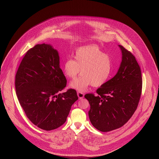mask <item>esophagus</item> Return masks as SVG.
Listing matches in <instances>:
<instances>
[{
    "instance_id": "34e87169",
    "label": "esophagus",
    "mask_w": 159,
    "mask_h": 159,
    "mask_svg": "<svg viewBox=\"0 0 159 159\" xmlns=\"http://www.w3.org/2000/svg\"><path fill=\"white\" fill-rule=\"evenodd\" d=\"M77 96H78L79 99H82L84 97V94L82 93H80V92H78L77 93Z\"/></svg>"
}]
</instances>
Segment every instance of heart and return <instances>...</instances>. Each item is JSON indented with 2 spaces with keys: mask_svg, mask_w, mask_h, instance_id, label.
Masks as SVG:
<instances>
[{
  "mask_svg": "<svg viewBox=\"0 0 159 159\" xmlns=\"http://www.w3.org/2000/svg\"><path fill=\"white\" fill-rule=\"evenodd\" d=\"M74 57L75 60L67 58L63 67L65 75L72 79L81 71L82 75L70 83L71 88L84 92L90 85L100 87L107 82L112 70L111 58L98 46L80 47L75 51Z\"/></svg>",
  "mask_w": 159,
  "mask_h": 159,
  "instance_id": "b5f03b06",
  "label": "heart"
}]
</instances>
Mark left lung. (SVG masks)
<instances>
[{
    "label": "left lung",
    "mask_w": 159,
    "mask_h": 159,
    "mask_svg": "<svg viewBox=\"0 0 159 159\" xmlns=\"http://www.w3.org/2000/svg\"><path fill=\"white\" fill-rule=\"evenodd\" d=\"M122 60L116 74L96 90L87 94L89 117L98 130L107 132L123 126L137 108L142 88L140 67L132 53L118 45Z\"/></svg>",
    "instance_id": "1"
}]
</instances>
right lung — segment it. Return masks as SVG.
Masks as SVG:
<instances>
[{
  "instance_id": "1",
  "label": "right lung",
  "mask_w": 159,
  "mask_h": 159,
  "mask_svg": "<svg viewBox=\"0 0 159 159\" xmlns=\"http://www.w3.org/2000/svg\"><path fill=\"white\" fill-rule=\"evenodd\" d=\"M58 51L50 44H36L22 60L16 75L19 102L29 120L44 130L55 129L66 120L78 99L76 90L66 87Z\"/></svg>"
}]
</instances>
